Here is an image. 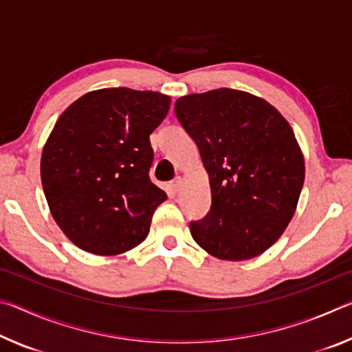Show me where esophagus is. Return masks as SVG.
Here are the masks:
<instances>
[{"label":"esophagus","mask_w":352,"mask_h":352,"mask_svg":"<svg viewBox=\"0 0 352 352\" xmlns=\"http://www.w3.org/2000/svg\"><path fill=\"white\" fill-rule=\"evenodd\" d=\"M170 186H172V189L175 190V192H177V190H180L182 186H183V178L182 177H177L175 180L170 183Z\"/></svg>","instance_id":"34e87169"}]
</instances>
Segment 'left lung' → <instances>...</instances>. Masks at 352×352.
Instances as JSON below:
<instances>
[{
  "instance_id": "left-lung-1",
  "label": "left lung",
  "mask_w": 352,
  "mask_h": 352,
  "mask_svg": "<svg viewBox=\"0 0 352 352\" xmlns=\"http://www.w3.org/2000/svg\"><path fill=\"white\" fill-rule=\"evenodd\" d=\"M175 115L210 177L211 210L190 222L194 241L222 261L262 254L287 228L305 183L290 124L267 100L233 88L178 98Z\"/></svg>"
}]
</instances>
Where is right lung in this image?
<instances>
[{"label":"right lung","instance_id":"obj_1","mask_svg":"<svg viewBox=\"0 0 352 352\" xmlns=\"http://www.w3.org/2000/svg\"><path fill=\"white\" fill-rule=\"evenodd\" d=\"M170 96L102 88L74 100L41 152L50 211L76 247L98 256L129 252L146 239L152 214L168 199L151 182V135Z\"/></svg>","mask_w":352,"mask_h":352}]
</instances>
